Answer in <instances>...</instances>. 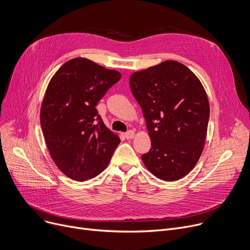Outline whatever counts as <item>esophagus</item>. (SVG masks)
I'll list each match as a JSON object with an SVG mask.
<instances>
[{"label":"esophagus","instance_id":"esophagus-1","mask_svg":"<svg viewBox=\"0 0 250 250\" xmlns=\"http://www.w3.org/2000/svg\"><path fill=\"white\" fill-rule=\"evenodd\" d=\"M134 137H135V132H134V131L130 130L127 133H125V138L126 139H133Z\"/></svg>","mask_w":250,"mask_h":250}]
</instances>
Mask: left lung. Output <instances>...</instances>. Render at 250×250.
Here are the masks:
<instances>
[{"label":"left lung","instance_id":"8db88e82","mask_svg":"<svg viewBox=\"0 0 250 250\" xmlns=\"http://www.w3.org/2000/svg\"><path fill=\"white\" fill-rule=\"evenodd\" d=\"M130 88L151 139L144 165L164 181L183 178L199 160L206 138L209 102L201 82L183 64L167 60L134 72Z\"/></svg>","mask_w":250,"mask_h":250}]
</instances>
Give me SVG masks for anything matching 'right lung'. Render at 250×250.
Masks as SVG:
<instances>
[{
  "label": "right lung",
  "mask_w": 250,
  "mask_h": 250,
  "mask_svg": "<svg viewBox=\"0 0 250 250\" xmlns=\"http://www.w3.org/2000/svg\"><path fill=\"white\" fill-rule=\"evenodd\" d=\"M121 78L91 60L75 58L52 77L40 120L50 155L63 173L76 181L100 174L120 143L104 124L96 106Z\"/></svg>",
  "instance_id": "1"
}]
</instances>
